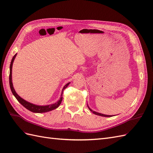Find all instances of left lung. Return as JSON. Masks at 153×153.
Here are the masks:
<instances>
[{
	"label": "left lung",
	"instance_id": "8db88e82",
	"mask_svg": "<svg viewBox=\"0 0 153 153\" xmlns=\"http://www.w3.org/2000/svg\"><path fill=\"white\" fill-rule=\"evenodd\" d=\"M88 109H89L90 111H91V112H93V113H94V114H95V115H100V116H103V117H112L111 115H104V114H102V113H97V112H96V111H93V110H92L91 109H90V108H89V107H88Z\"/></svg>",
	"mask_w": 153,
	"mask_h": 153
}]
</instances>
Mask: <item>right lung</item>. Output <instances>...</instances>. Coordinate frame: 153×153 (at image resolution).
<instances>
[{
	"label": "right lung",
	"mask_w": 153,
	"mask_h": 153,
	"mask_svg": "<svg viewBox=\"0 0 153 153\" xmlns=\"http://www.w3.org/2000/svg\"><path fill=\"white\" fill-rule=\"evenodd\" d=\"M16 54L13 56V58L12 59V61L11 63H10V76H9V82H10V88H11V91L12 92L13 94L14 95V97L16 98V99L17 100L20 104L22 105L23 106H24L25 108L26 109H28L29 111H32V112H34V113H45V112H48L49 111H51L53 109H55L56 108H58L59 105L61 104V102L62 100V97H61L60 98V100L56 102V103L53 104H51V105H36L35 104H31V103L27 102L26 100H23V98H21L16 93V92L15 91L13 87V84H12V65H13V60L15 59L16 56ZM70 84V83H67L65 87H64L62 91V94L61 96H62V92L63 90L65 89V88L68 87V85Z\"/></svg>",
	"instance_id": "right-lung-1"
}]
</instances>
